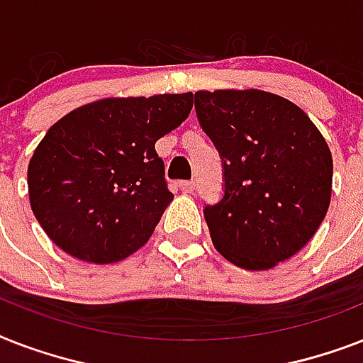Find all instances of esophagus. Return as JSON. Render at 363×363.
<instances>
[{"instance_id": "34e87169", "label": "esophagus", "mask_w": 363, "mask_h": 363, "mask_svg": "<svg viewBox=\"0 0 363 363\" xmlns=\"http://www.w3.org/2000/svg\"><path fill=\"white\" fill-rule=\"evenodd\" d=\"M177 188L179 190H182V192H192L194 188H196V182L194 181H179L177 182Z\"/></svg>"}]
</instances>
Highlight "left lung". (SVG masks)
Masks as SVG:
<instances>
[{
	"label": "left lung",
	"mask_w": 363,
	"mask_h": 363,
	"mask_svg": "<svg viewBox=\"0 0 363 363\" xmlns=\"http://www.w3.org/2000/svg\"><path fill=\"white\" fill-rule=\"evenodd\" d=\"M194 107L222 160V198L203 209L216 250L252 271L299 252L332 198V152L318 128L264 90L196 92Z\"/></svg>",
	"instance_id": "1"
}]
</instances>
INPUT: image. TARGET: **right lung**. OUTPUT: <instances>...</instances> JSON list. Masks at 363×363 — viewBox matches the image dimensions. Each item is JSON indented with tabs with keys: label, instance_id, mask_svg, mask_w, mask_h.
Masks as SVG:
<instances>
[{
	"label": "right lung",
	"instance_id": "right-lung-1",
	"mask_svg": "<svg viewBox=\"0 0 363 363\" xmlns=\"http://www.w3.org/2000/svg\"><path fill=\"white\" fill-rule=\"evenodd\" d=\"M192 105L190 92L111 98L60 118L28 165L31 211L48 238L92 264L139 250L173 199L154 143Z\"/></svg>",
	"mask_w": 363,
	"mask_h": 363
}]
</instances>
